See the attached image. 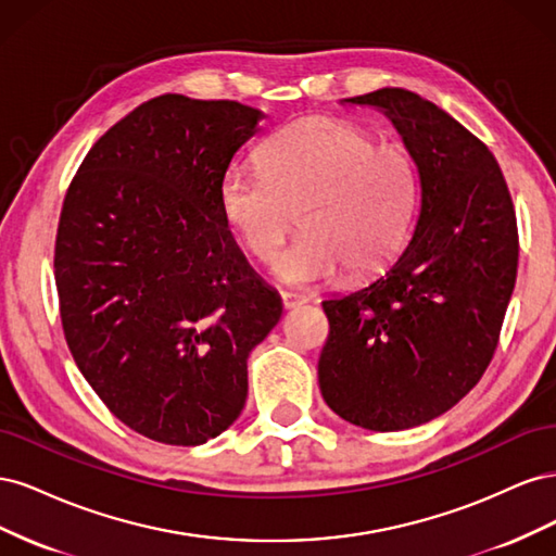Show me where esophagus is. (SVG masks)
Listing matches in <instances>:
<instances>
[{"label":"esophagus","instance_id":"1","mask_svg":"<svg viewBox=\"0 0 556 556\" xmlns=\"http://www.w3.org/2000/svg\"><path fill=\"white\" fill-rule=\"evenodd\" d=\"M280 301H282L285 308H296L301 304H306V299L294 294V292H280Z\"/></svg>","mask_w":556,"mask_h":556}]
</instances>
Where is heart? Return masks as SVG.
<instances>
[{
  "mask_svg": "<svg viewBox=\"0 0 556 556\" xmlns=\"http://www.w3.org/2000/svg\"><path fill=\"white\" fill-rule=\"evenodd\" d=\"M262 169L233 166L217 199L225 223L252 257L271 264L296 225L301 237L278 262V276L315 288L382 271L396 257L417 199L415 164L396 141L339 117H306L266 141Z\"/></svg>",
  "mask_w": 556,
  "mask_h": 556,
  "instance_id": "1",
  "label": "heart"
}]
</instances>
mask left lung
I'll return each instance as SVG.
<instances>
[{
	"label": "left lung",
	"mask_w": 556,
	"mask_h": 556,
	"mask_svg": "<svg viewBox=\"0 0 556 556\" xmlns=\"http://www.w3.org/2000/svg\"><path fill=\"white\" fill-rule=\"evenodd\" d=\"M348 102L392 117L417 166L419 213L390 271L323 301L317 378L336 415L399 431L450 410L490 366L517 278V215L492 150L429 99L382 88Z\"/></svg>",
	"instance_id": "left-lung-1"
}]
</instances>
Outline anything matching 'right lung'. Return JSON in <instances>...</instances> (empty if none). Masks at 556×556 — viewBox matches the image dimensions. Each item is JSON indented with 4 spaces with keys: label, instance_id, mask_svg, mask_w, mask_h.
Segmentation results:
<instances>
[{
    "label": "right lung",
    "instance_id": "add662e5",
    "mask_svg": "<svg viewBox=\"0 0 556 556\" xmlns=\"http://www.w3.org/2000/svg\"><path fill=\"white\" fill-rule=\"evenodd\" d=\"M262 117L231 99L155 97L90 148L64 194L66 345L104 406L150 441L220 435L245 406L250 350L280 319L217 199Z\"/></svg>",
    "mask_w": 556,
    "mask_h": 556
}]
</instances>
